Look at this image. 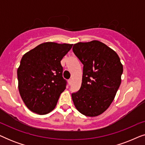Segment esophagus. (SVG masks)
Segmentation results:
<instances>
[{"mask_svg":"<svg viewBox=\"0 0 145 145\" xmlns=\"http://www.w3.org/2000/svg\"><path fill=\"white\" fill-rule=\"evenodd\" d=\"M68 83L69 85H71V83H72V80H71V79H69V80H68Z\"/></svg>","mask_w":145,"mask_h":145,"instance_id":"obj_1","label":"esophagus"}]
</instances>
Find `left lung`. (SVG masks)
Returning <instances> with one entry per match:
<instances>
[{"label": "left lung", "mask_w": 145, "mask_h": 145, "mask_svg": "<svg viewBox=\"0 0 145 145\" xmlns=\"http://www.w3.org/2000/svg\"><path fill=\"white\" fill-rule=\"evenodd\" d=\"M72 51L84 65L82 84L72 94V101L82 114L98 116L114 100L121 82L123 65L116 51L101 41L77 43Z\"/></svg>", "instance_id": "1"}]
</instances>
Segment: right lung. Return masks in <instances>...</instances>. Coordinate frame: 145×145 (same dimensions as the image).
<instances>
[{
    "mask_svg": "<svg viewBox=\"0 0 145 145\" xmlns=\"http://www.w3.org/2000/svg\"><path fill=\"white\" fill-rule=\"evenodd\" d=\"M72 47L68 43L46 42L23 55L17 71L18 89L31 112L45 115L55 108L67 85L61 61Z\"/></svg>",
    "mask_w": 145,
    "mask_h": 145,
    "instance_id": "1",
    "label": "right lung"
}]
</instances>
